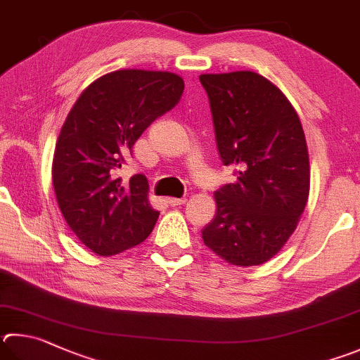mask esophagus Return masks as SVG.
I'll return each instance as SVG.
<instances>
[{
    "label": "esophagus",
    "instance_id": "obj_1",
    "mask_svg": "<svg viewBox=\"0 0 360 360\" xmlns=\"http://www.w3.org/2000/svg\"><path fill=\"white\" fill-rule=\"evenodd\" d=\"M187 200L186 198H173V197H169V198H167V202L169 206H179V205H184Z\"/></svg>",
    "mask_w": 360,
    "mask_h": 360
}]
</instances>
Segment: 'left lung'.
Masks as SVG:
<instances>
[{
    "label": "left lung",
    "instance_id": "obj_1",
    "mask_svg": "<svg viewBox=\"0 0 360 360\" xmlns=\"http://www.w3.org/2000/svg\"><path fill=\"white\" fill-rule=\"evenodd\" d=\"M219 154L236 181L214 192L215 219L201 231L207 248L234 266H258L296 230L310 192V162L296 110L250 70L202 74Z\"/></svg>",
    "mask_w": 360,
    "mask_h": 360
}]
</instances>
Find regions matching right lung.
<instances>
[{
  "instance_id": "obj_1",
  "label": "right lung",
  "mask_w": 360,
  "mask_h": 360,
  "mask_svg": "<svg viewBox=\"0 0 360 360\" xmlns=\"http://www.w3.org/2000/svg\"><path fill=\"white\" fill-rule=\"evenodd\" d=\"M184 80L172 72L122 69L78 97L58 136L51 181L61 212L83 245L112 257L143 243L159 211L146 176L117 178L135 141L179 102Z\"/></svg>"
}]
</instances>
